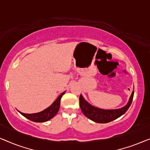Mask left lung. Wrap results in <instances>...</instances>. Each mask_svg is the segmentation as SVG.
I'll return each instance as SVG.
<instances>
[{
    "label": "left lung",
    "instance_id": "left-lung-1",
    "mask_svg": "<svg viewBox=\"0 0 150 150\" xmlns=\"http://www.w3.org/2000/svg\"><path fill=\"white\" fill-rule=\"evenodd\" d=\"M133 96H134V91H132L128 104L124 107L119 108V109L104 110L94 107L90 105L87 102H86L81 95L79 98V104L82 112L89 120L96 123L105 124V123L112 122L124 115L130 106L133 100Z\"/></svg>",
    "mask_w": 150,
    "mask_h": 150
}]
</instances>
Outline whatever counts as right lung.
Returning <instances> with one entry per match:
<instances>
[{
	"label": "right lung",
	"mask_w": 150,
	"mask_h": 150,
	"mask_svg": "<svg viewBox=\"0 0 150 150\" xmlns=\"http://www.w3.org/2000/svg\"><path fill=\"white\" fill-rule=\"evenodd\" d=\"M65 93L63 92L59 96L58 98L53 102V104L46 109H45L42 112H38V113H33V114H26L23 113V112H20L22 115L25 117L26 118L28 119V120L32 121V122H45L47 121L50 120L52 119L53 117L56 115V114L58 112L59 107H60V102L61 98L62 96Z\"/></svg>",
	"instance_id": "add662e5"
}]
</instances>
